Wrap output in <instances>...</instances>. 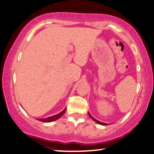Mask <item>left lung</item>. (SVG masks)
I'll return each mask as SVG.
<instances>
[{"label":"left lung","instance_id":"8db88e82","mask_svg":"<svg viewBox=\"0 0 154 154\" xmlns=\"http://www.w3.org/2000/svg\"><path fill=\"white\" fill-rule=\"evenodd\" d=\"M89 116H90V117H91V119H93V120H94V122H97V123L100 124H101V125H106V124L102 123V122H99V121H97V119H94V117H93V116H91L90 114H89Z\"/></svg>","mask_w":154,"mask_h":154}]
</instances>
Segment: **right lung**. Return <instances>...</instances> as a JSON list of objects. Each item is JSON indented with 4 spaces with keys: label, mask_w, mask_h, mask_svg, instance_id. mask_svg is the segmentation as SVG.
Masks as SVG:
<instances>
[{
    "label": "right lung",
    "mask_w": 154,
    "mask_h": 154,
    "mask_svg": "<svg viewBox=\"0 0 154 154\" xmlns=\"http://www.w3.org/2000/svg\"><path fill=\"white\" fill-rule=\"evenodd\" d=\"M66 111V108L64 109L63 112H61L59 114H56V115H54V116H50V117H48L46 119H38L39 121H40V122H53V121H55L61 117L64 114H65Z\"/></svg>",
    "instance_id": "obj_1"
}]
</instances>
